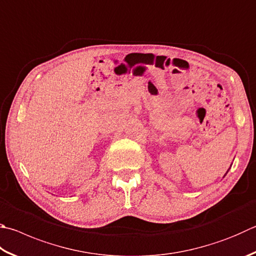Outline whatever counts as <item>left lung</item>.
Instances as JSON below:
<instances>
[{
  "instance_id": "left-lung-1",
  "label": "left lung",
  "mask_w": 256,
  "mask_h": 256,
  "mask_svg": "<svg viewBox=\"0 0 256 256\" xmlns=\"http://www.w3.org/2000/svg\"><path fill=\"white\" fill-rule=\"evenodd\" d=\"M227 172H228V170H227ZM227 172H226V174H227Z\"/></svg>"
}]
</instances>
